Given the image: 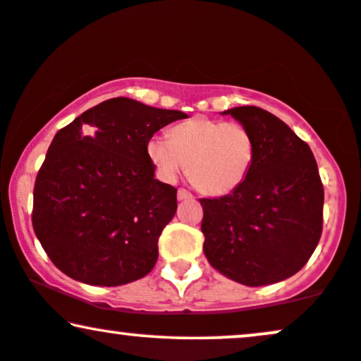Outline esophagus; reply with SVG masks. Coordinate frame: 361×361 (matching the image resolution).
I'll return each mask as SVG.
<instances>
[{
    "mask_svg": "<svg viewBox=\"0 0 361 361\" xmlns=\"http://www.w3.org/2000/svg\"><path fill=\"white\" fill-rule=\"evenodd\" d=\"M176 196H178V200H180V202H183V200H190V198H193V195H191L190 191H188V190H185V188H180V190H178Z\"/></svg>",
    "mask_w": 361,
    "mask_h": 361,
    "instance_id": "obj_1",
    "label": "esophagus"
}]
</instances>
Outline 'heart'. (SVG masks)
Masks as SVG:
<instances>
[{
	"mask_svg": "<svg viewBox=\"0 0 361 361\" xmlns=\"http://www.w3.org/2000/svg\"><path fill=\"white\" fill-rule=\"evenodd\" d=\"M148 157L158 175L173 181L185 170L204 195H228L248 176L255 158V141L240 123L196 116L173 126L168 136L148 141Z\"/></svg>",
	"mask_w": 361,
	"mask_h": 361,
	"instance_id": "1",
	"label": "heart"
}]
</instances>
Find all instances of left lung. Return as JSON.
<instances>
[{
  "label": "left lung",
  "mask_w": 361,
  "mask_h": 361,
  "mask_svg": "<svg viewBox=\"0 0 361 361\" xmlns=\"http://www.w3.org/2000/svg\"><path fill=\"white\" fill-rule=\"evenodd\" d=\"M250 131L248 176L220 198H202L203 252L209 264L246 286L293 276L322 236L323 185L312 149L293 130L258 106L223 111Z\"/></svg>",
  "instance_id": "obj_1"
}]
</instances>
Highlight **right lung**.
I'll return each instance as SVG.
<instances>
[{
	"label": "right lung",
	"instance_id": "1",
	"mask_svg": "<svg viewBox=\"0 0 361 361\" xmlns=\"http://www.w3.org/2000/svg\"><path fill=\"white\" fill-rule=\"evenodd\" d=\"M188 115L111 98L58 131L35 181L33 228L58 270L118 286L158 259V238L176 213V188L154 178L152 136Z\"/></svg>",
	"mask_w": 361,
	"mask_h": 361
}]
</instances>
